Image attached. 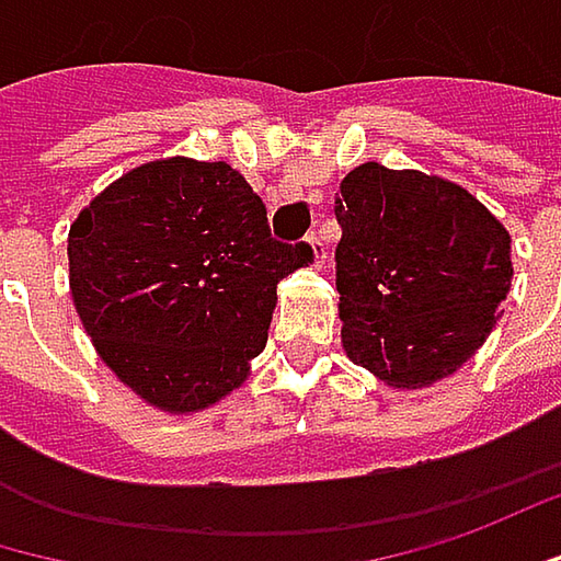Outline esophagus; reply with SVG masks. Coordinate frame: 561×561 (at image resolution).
<instances>
[{"label": "esophagus", "instance_id": "1", "mask_svg": "<svg viewBox=\"0 0 561 561\" xmlns=\"http://www.w3.org/2000/svg\"><path fill=\"white\" fill-rule=\"evenodd\" d=\"M308 244H311L313 266H323V263H327V248H323V238H320L317 231H311V234H308Z\"/></svg>", "mask_w": 561, "mask_h": 561}]
</instances>
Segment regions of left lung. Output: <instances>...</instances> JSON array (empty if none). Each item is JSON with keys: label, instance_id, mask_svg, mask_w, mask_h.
Returning <instances> with one entry per match:
<instances>
[{"label": "left lung", "instance_id": "8db88e82", "mask_svg": "<svg viewBox=\"0 0 561 561\" xmlns=\"http://www.w3.org/2000/svg\"><path fill=\"white\" fill-rule=\"evenodd\" d=\"M336 291L348 358L390 387L454 375L495 327L511 238L463 186L378 161L336 196Z\"/></svg>", "mask_w": 561, "mask_h": 561}]
</instances>
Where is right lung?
Wrapping results in <instances>:
<instances>
[{
  "label": "right lung",
  "instance_id": "1",
  "mask_svg": "<svg viewBox=\"0 0 561 561\" xmlns=\"http://www.w3.org/2000/svg\"><path fill=\"white\" fill-rule=\"evenodd\" d=\"M311 244L270 234L266 206L225 161H151L69 231L76 311L142 400L193 412L234 390L266 346L276 285Z\"/></svg>",
  "mask_w": 561,
  "mask_h": 561
}]
</instances>
